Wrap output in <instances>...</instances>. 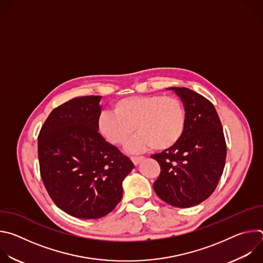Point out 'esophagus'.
I'll return each instance as SVG.
<instances>
[{
  "instance_id": "esophagus-1",
  "label": "esophagus",
  "mask_w": 263,
  "mask_h": 263,
  "mask_svg": "<svg viewBox=\"0 0 263 263\" xmlns=\"http://www.w3.org/2000/svg\"><path fill=\"white\" fill-rule=\"evenodd\" d=\"M142 159H143L142 156H132V157H131V160H132V162H133L135 165H137Z\"/></svg>"
}]
</instances>
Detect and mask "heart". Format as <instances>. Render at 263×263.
Segmentation results:
<instances>
[{
  "label": "heart",
  "mask_w": 263,
  "mask_h": 263,
  "mask_svg": "<svg viewBox=\"0 0 263 263\" xmlns=\"http://www.w3.org/2000/svg\"><path fill=\"white\" fill-rule=\"evenodd\" d=\"M112 111H103L98 120L102 136L115 145L126 144L136 131L139 133L128 145L132 152L151 146L165 149L181 138L186 122L183 103L174 96L144 95L118 100Z\"/></svg>",
  "instance_id": "1"
}]
</instances>
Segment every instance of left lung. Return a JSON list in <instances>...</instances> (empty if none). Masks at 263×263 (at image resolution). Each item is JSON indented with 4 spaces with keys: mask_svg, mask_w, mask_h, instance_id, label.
Returning a JSON list of instances; mask_svg holds the SVG:
<instances>
[{
    "mask_svg": "<svg viewBox=\"0 0 263 263\" xmlns=\"http://www.w3.org/2000/svg\"><path fill=\"white\" fill-rule=\"evenodd\" d=\"M181 99L186 115L181 138L154 154L160 175L153 187L165 203L180 208L196 206L216 189L226 162L227 145L213 104L185 87H171Z\"/></svg>",
    "mask_w": 263,
    "mask_h": 263,
    "instance_id": "left-lung-1",
    "label": "left lung"
}]
</instances>
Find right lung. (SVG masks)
I'll use <instances>...</instances> for the list:
<instances>
[{"label": "right lung", "mask_w": 263, "mask_h": 263, "mask_svg": "<svg viewBox=\"0 0 263 263\" xmlns=\"http://www.w3.org/2000/svg\"><path fill=\"white\" fill-rule=\"evenodd\" d=\"M100 96L69 100L55 108L39 135L41 176L53 202L69 215L100 218L123 197L134 164L99 133Z\"/></svg>", "instance_id": "right-lung-1"}]
</instances>
